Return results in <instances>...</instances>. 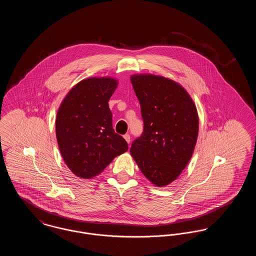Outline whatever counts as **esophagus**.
I'll return each mask as SVG.
<instances>
[{"instance_id":"esophagus-1","label":"esophagus","mask_w":256,"mask_h":256,"mask_svg":"<svg viewBox=\"0 0 256 256\" xmlns=\"http://www.w3.org/2000/svg\"><path fill=\"white\" fill-rule=\"evenodd\" d=\"M124 140H126L128 143H130V134H124Z\"/></svg>"}]
</instances>
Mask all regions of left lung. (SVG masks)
<instances>
[{"label":"left lung","mask_w":256,"mask_h":256,"mask_svg":"<svg viewBox=\"0 0 256 256\" xmlns=\"http://www.w3.org/2000/svg\"><path fill=\"white\" fill-rule=\"evenodd\" d=\"M130 82L144 121L130 154L146 178L164 187L180 176L193 156L198 134L196 108L182 86L168 78L136 74Z\"/></svg>","instance_id":"8db88e82"}]
</instances>
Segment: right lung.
Masks as SVG:
<instances>
[{
  "instance_id": "right-lung-1",
  "label": "right lung",
  "mask_w": 256,
  "mask_h": 256,
  "mask_svg": "<svg viewBox=\"0 0 256 256\" xmlns=\"http://www.w3.org/2000/svg\"><path fill=\"white\" fill-rule=\"evenodd\" d=\"M117 86L118 80L110 76L82 80L68 92L58 110L56 134L62 158L80 178L100 174L128 148L112 126L108 100Z\"/></svg>"
}]
</instances>
